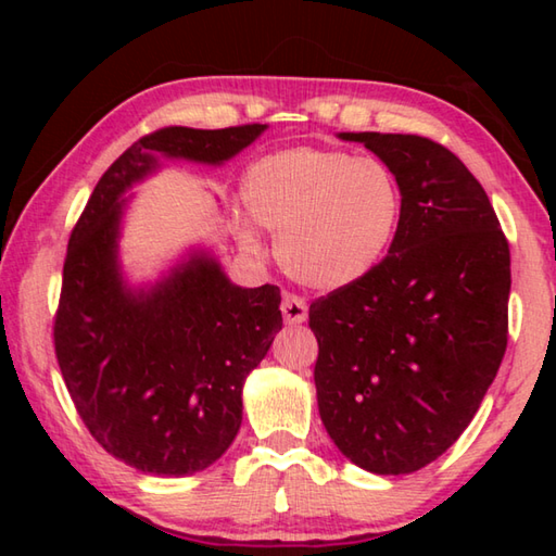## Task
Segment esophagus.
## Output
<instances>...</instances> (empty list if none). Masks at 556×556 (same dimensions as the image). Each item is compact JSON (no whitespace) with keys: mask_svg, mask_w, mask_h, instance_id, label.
Masks as SVG:
<instances>
[{"mask_svg":"<svg viewBox=\"0 0 556 556\" xmlns=\"http://www.w3.org/2000/svg\"><path fill=\"white\" fill-rule=\"evenodd\" d=\"M281 314H285V321L296 326V324H304L306 316H308V306L306 301L296 296V294H285L281 299Z\"/></svg>","mask_w":556,"mask_h":556,"instance_id":"1","label":"esophagus"}]
</instances>
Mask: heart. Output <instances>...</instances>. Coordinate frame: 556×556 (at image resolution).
I'll return each instance as SVG.
<instances>
[{
  "label": "heart",
  "instance_id": "heart-1",
  "mask_svg": "<svg viewBox=\"0 0 556 556\" xmlns=\"http://www.w3.org/2000/svg\"><path fill=\"white\" fill-rule=\"evenodd\" d=\"M252 220L277 235V260L308 289L338 291L370 277L397 238L404 193L380 159L326 147H289L257 159L242 176ZM244 250H257L252 230Z\"/></svg>",
  "mask_w": 556,
  "mask_h": 556
}]
</instances>
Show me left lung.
Masks as SVG:
<instances>
[{
  "label": "left lung",
  "instance_id": "1",
  "mask_svg": "<svg viewBox=\"0 0 556 556\" xmlns=\"http://www.w3.org/2000/svg\"><path fill=\"white\" fill-rule=\"evenodd\" d=\"M400 178L404 208L380 267L316 299L318 414L345 458L402 476L464 434L507 348L510 248L476 176L417 135L341 131Z\"/></svg>",
  "mask_w": 556,
  "mask_h": 556
}]
</instances>
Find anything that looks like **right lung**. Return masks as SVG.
Here are the masks:
<instances>
[{"label": "right lung", "mask_w": 556, "mask_h": 556, "mask_svg": "<svg viewBox=\"0 0 556 556\" xmlns=\"http://www.w3.org/2000/svg\"><path fill=\"white\" fill-rule=\"evenodd\" d=\"M267 125L164 127L112 164L75 223L53 345L83 425L127 466L191 476L218 460L242 425V384L281 328L279 287L244 289L208 252H193L147 289L119 269L127 188L156 154L218 166Z\"/></svg>", "instance_id": "1"}]
</instances>
